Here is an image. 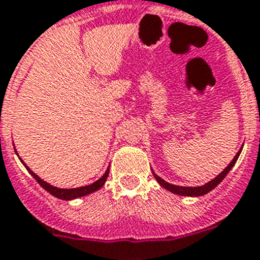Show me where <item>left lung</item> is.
<instances>
[{
    "label": "left lung",
    "instance_id": "1",
    "mask_svg": "<svg viewBox=\"0 0 260 260\" xmlns=\"http://www.w3.org/2000/svg\"><path fill=\"white\" fill-rule=\"evenodd\" d=\"M242 149H243V145H242V147L237 153V155L234 156V159L231 160L230 165H229V166H227L226 169L222 171V173L218 174V175H216L214 179H211V181L207 182V183L202 184V186L188 187V186H178V184L169 183V182H166L165 179H162L159 175H156V174L153 171V169H151V171H153V175H154V178L156 179V182H158V183H159L162 187L166 188L167 191H170V192H173V194H177V195H182V197H202V195H205V194H207V192L211 191L212 188H215L216 186H218V184H219L223 179H224V177H226L227 174L230 173V170L234 167V165L237 164L238 158H239V155H241Z\"/></svg>",
    "mask_w": 260,
    "mask_h": 260
}]
</instances>
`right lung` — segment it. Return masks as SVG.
I'll return each mask as SVG.
<instances>
[{
    "label": "right lung",
    "mask_w": 260,
    "mask_h": 260,
    "mask_svg": "<svg viewBox=\"0 0 260 260\" xmlns=\"http://www.w3.org/2000/svg\"><path fill=\"white\" fill-rule=\"evenodd\" d=\"M19 160L23 164V160L21 159V158H19ZM23 166L26 167V170L29 171L30 175H31V177H33L34 179L41 184V187L45 188V190H46L49 194L53 195V197H55V198L58 199H62V201H73V199L81 198V197H86V195L91 194V192L98 191V190L104 186L105 182H106L107 177H109V169H110V166L107 167V170L105 171L104 175H102L98 181L94 182V183L87 184V186H81V187H76V188H61V187H55V186H53V184L45 182L44 179H41L37 174L33 173V171L29 169V166H26L25 164H23Z\"/></svg>",
    "instance_id": "obj_1"
}]
</instances>
